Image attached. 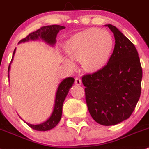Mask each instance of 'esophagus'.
Segmentation results:
<instances>
[{
  "label": "esophagus",
  "instance_id": "34e87169",
  "mask_svg": "<svg viewBox=\"0 0 149 149\" xmlns=\"http://www.w3.org/2000/svg\"><path fill=\"white\" fill-rule=\"evenodd\" d=\"M74 83H75V84H76V85L80 86V85L81 84V80L79 78H78V77L75 78V81H74Z\"/></svg>",
  "mask_w": 149,
  "mask_h": 149
}]
</instances>
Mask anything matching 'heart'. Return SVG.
I'll return each instance as SVG.
<instances>
[{"mask_svg":"<svg viewBox=\"0 0 149 149\" xmlns=\"http://www.w3.org/2000/svg\"><path fill=\"white\" fill-rule=\"evenodd\" d=\"M113 46V38L108 31L94 28L86 29L67 42L65 49L71 58H65L63 62L70 69H74L73 60L81 61L84 70L94 72L105 65Z\"/></svg>","mask_w":149,"mask_h":149,"instance_id":"heart-1","label":"heart"}]
</instances>
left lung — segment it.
<instances>
[{
	"label": "left lung",
	"mask_w": 149,
	"mask_h": 149,
	"mask_svg": "<svg viewBox=\"0 0 149 149\" xmlns=\"http://www.w3.org/2000/svg\"><path fill=\"white\" fill-rule=\"evenodd\" d=\"M115 38L114 49L102 69L82 77L91 116L102 125L127 119L141 95L142 68L133 43L114 26L106 25Z\"/></svg>",
	"instance_id": "1"
}]
</instances>
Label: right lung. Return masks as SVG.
<instances>
[{"label":"right lung","instance_id":"add662e5","mask_svg":"<svg viewBox=\"0 0 149 149\" xmlns=\"http://www.w3.org/2000/svg\"><path fill=\"white\" fill-rule=\"evenodd\" d=\"M65 26H59V25H51V26H42L34 32L30 33L29 36L26 37L24 39L21 40L19 42V43L29 41L30 40H38L39 38H41L44 41L46 42L47 44L51 45H55L56 42V38L58 33L61 30L64 29ZM15 49L14 50L13 55H12V61L10 62L11 64L12 60H13L14 55L15 54ZM10 64L8 67V77H9V71L10 69ZM74 81V79L73 77H68L61 81V83L59 84L58 87L56 94V99L55 103H54V107L53 112H52L51 116L47 119L46 121L42 123L38 124V125H32V124L27 123L29 127L33 130H38V131H47L51 129L54 128L56 125L60 121L61 116H62V108L63 104L67 96L68 92H69L70 88L72 86L73 83Z\"/></svg>","mask_w":149,"mask_h":149}]
</instances>
